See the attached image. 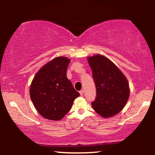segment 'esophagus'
I'll list each match as a JSON object with an SVG mask.
<instances>
[{
  "label": "esophagus",
  "mask_w": 155,
  "mask_h": 155,
  "mask_svg": "<svg viewBox=\"0 0 155 155\" xmlns=\"http://www.w3.org/2000/svg\"><path fill=\"white\" fill-rule=\"evenodd\" d=\"M83 92H84V91H83V90H81L79 92V93H80V94H81V96H83Z\"/></svg>",
  "instance_id": "34e87169"
}]
</instances>
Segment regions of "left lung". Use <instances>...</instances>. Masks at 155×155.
I'll list each match as a JSON object with an SVG mask.
<instances>
[{
    "mask_svg": "<svg viewBox=\"0 0 155 155\" xmlns=\"http://www.w3.org/2000/svg\"><path fill=\"white\" fill-rule=\"evenodd\" d=\"M94 78L97 97L92 106L102 117L120 112L128 100L129 84L125 75L111 61L101 54L87 58Z\"/></svg>",
    "mask_w": 155,
    "mask_h": 155,
    "instance_id": "obj_1",
    "label": "left lung"
}]
</instances>
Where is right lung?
Returning a JSON list of instances; mask_svg holds the SVG:
<instances>
[{
	"mask_svg": "<svg viewBox=\"0 0 155 155\" xmlns=\"http://www.w3.org/2000/svg\"><path fill=\"white\" fill-rule=\"evenodd\" d=\"M70 62L64 56L54 58L38 70L31 82V99L38 112L47 119H62L79 97L66 76Z\"/></svg>",
	"mask_w": 155,
	"mask_h": 155,
	"instance_id": "add662e5",
	"label": "right lung"
}]
</instances>
